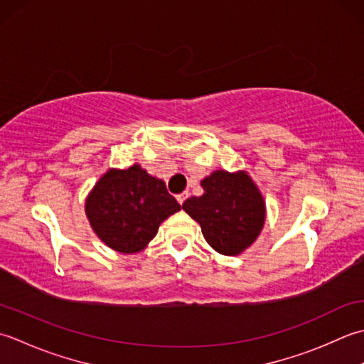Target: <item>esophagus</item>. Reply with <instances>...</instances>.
<instances>
[{"instance_id":"34e87169","label":"esophagus","mask_w":364,"mask_h":364,"mask_svg":"<svg viewBox=\"0 0 364 364\" xmlns=\"http://www.w3.org/2000/svg\"><path fill=\"white\" fill-rule=\"evenodd\" d=\"M188 198V191H183V193H179V195L176 196V199H177V203L179 204H183L185 203V199Z\"/></svg>"}]
</instances>
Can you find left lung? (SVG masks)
I'll use <instances>...</instances> for the list:
<instances>
[{
	"label": "left lung",
	"mask_w": 364,
	"mask_h": 364,
	"mask_svg": "<svg viewBox=\"0 0 364 364\" xmlns=\"http://www.w3.org/2000/svg\"><path fill=\"white\" fill-rule=\"evenodd\" d=\"M204 193L182 209L199 223L205 242L225 256H239L256 242L265 225V199L251 176L217 169L201 181Z\"/></svg>",
	"instance_id": "obj_1"
}]
</instances>
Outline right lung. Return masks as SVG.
Instances as JSON below:
<instances>
[{"label":"right lung","mask_w":364,"mask_h":364,"mask_svg":"<svg viewBox=\"0 0 364 364\" xmlns=\"http://www.w3.org/2000/svg\"><path fill=\"white\" fill-rule=\"evenodd\" d=\"M182 209L159 177L138 163L109 168L87 193L85 212L95 235L122 255L143 251L166 218Z\"/></svg>","instance_id":"1"}]
</instances>
